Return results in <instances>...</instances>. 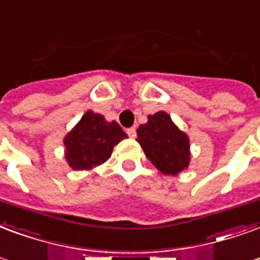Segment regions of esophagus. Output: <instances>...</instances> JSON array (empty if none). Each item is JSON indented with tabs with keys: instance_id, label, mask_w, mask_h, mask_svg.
<instances>
[{
	"instance_id": "1",
	"label": "esophagus",
	"mask_w": 260,
	"mask_h": 260,
	"mask_svg": "<svg viewBox=\"0 0 260 260\" xmlns=\"http://www.w3.org/2000/svg\"><path fill=\"white\" fill-rule=\"evenodd\" d=\"M126 134L129 138H136V128H129V129H126Z\"/></svg>"
}]
</instances>
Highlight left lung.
<instances>
[{
  "instance_id": "left-lung-1",
  "label": "left lung",
  "mask_w": 260,
  "mask_h": 260,
  "mask_svg": "<svg viewBox=\"0 0 260 260\" xmlns=\"http://www.w3.org/2000/svg\"><path fill=\"white\" fill-rule=\"evenodd\" d=\"M138 142L150 162L161 174L176 176L189 168L190 139L179 129L167 111H157L147 117V122L138 128Z\"/></svg>"
}]
</instances>
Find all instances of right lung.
<instances>
[{
	"instance_id": "right-lung-1",
	"label": "right lung",
	"mask_w": 260,
	"mask_h": 260,
	"mask_svg": "<svg viewBox=\"0 0 260 260\" xmlns=\"http://www.w3.org/2000/svg\"><path fill=\"white\" fill-rule=\"evenodd\" d=\"M115 121L88 110L64 136V157L74 171H91L111 157L113 147L126 138Z\"/></svg>"
}]
</instances>
